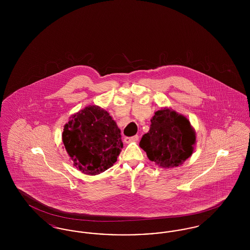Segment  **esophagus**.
<instances>
[{"label":"esophagus","instance_id":"34e87169","mask_svg":"<svg viewBox=\"0 0 250 250\" xmlns=\"http://www.w3.org/2000/svg\"><path fill=\"white\" fill-rule=\"evenodd\" d=\"M139 139H140V138H139L138 135H135V136H133V137H125V143H132V142H138Z\"/></svg>","mask_w":250,"mask_h":250}]
</instances>
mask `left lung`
<instances>
[{"mask_svg":"<svg viewBox=\"0 0 250 250\" xmlns=\"http://www.w3.org/2000/svg\"><path fill=\"white\" fill-rule=\"evenodd\" d=\"M195 143V131L189 121L174 110L163 108L155 112L140 146L151 161L168 168L185 162L192 155Z\"/></svg>","mask_w":250,"mask_h":250,"instance_id":"left-lung-1","label":"left lung"}]
</instances>
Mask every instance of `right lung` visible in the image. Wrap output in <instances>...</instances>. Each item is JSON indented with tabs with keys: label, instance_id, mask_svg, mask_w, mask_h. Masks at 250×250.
<instances>
[{
	"label": "right lung",
	"instance_id": "right-lung-1",
	"mask_svg": "<svg viewBox=\"0 0 250 250\" xmlns=\"http://www.w3.org/2000/svg\"><path fill=\"white\" fill-rule=\"evenodd\" d=\"M62 143L74 166L89 175L112 166L124 146L116 123L98 106L86 107L72 116L64 125Z\"/></svg>",
	"mask_w": 250,
	"mask_h": 250
}]
</instances>
